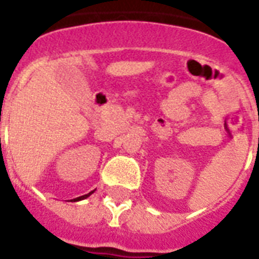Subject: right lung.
Returning a JSON list of instances; mask_svg holds the SVG:
<instances>
[{
  "mask_svg": "<svg viewBox=\"0 0 259 259\" xmlns=\"http://www.w3.org/2000/svg\"><path fill=\"white\" fill-rule=\"evenodd\" d=\"M94 191H95V189H94ZM94 191L89 192V193H87V195H83V196H79V197H76V199H72V200H71V201H79V200H83V199H87V197H89L90 195H93Z\"/></svg>",
  "mask_w": 259,
  "mask_h": 259,
  "instance_id": "obj_1",
  "label": "right lung"
}]
</instances>
